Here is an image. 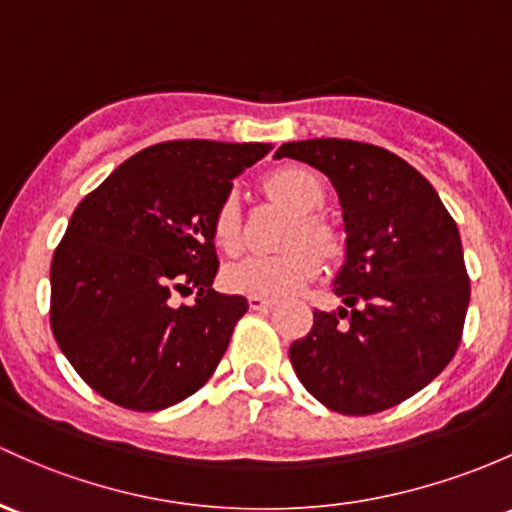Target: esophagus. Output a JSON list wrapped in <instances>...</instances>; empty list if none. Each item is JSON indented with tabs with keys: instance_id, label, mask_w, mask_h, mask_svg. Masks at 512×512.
Instances as JSON below:
<instances>
[{
	"instance_id": "obj_1",
	"label": "esophagus",
	"mask_w": 512,
	"mask_h": 512,
	"mask_svg": "<svg viewBox=\"0 0 512 512\" xmlns=\"http://www.w3.org/2000/svg\"><path fill=\"white\" fill-rule=\"evenodd\" d=\"M249 307L254 312H266V310H271L273 307V300H268V298H258V295H251L249 298Z\"/></svg>"
}]
</instances>
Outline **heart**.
Instances as JSON below:
<instances>
[{
  "instance_id": "obj_1",
  "label": "heart",
  "mask_w": 512,
  "mask_h": 512,
  "mask_svg": "<svg viewBox=\"0 0 512 512\" xmlns=\"http://www.w3.org/2000/svg\"><path fill=\"white\" fill-rule=\"evenodd\" d=\"M266 190L273 197L298 212V224L290 234V244L310 241L324 256L339 251V234L317 210L324 202V183L310 168L285 166L266 178ZM214 244L224 254L241 249V210L234 195H227L217 205L212 217ZM320 273V256L310 246H295L276 256H249L232 263L224 271V285L232 293L258 295L268 300H283L305 288Z\"/></svg>"
}]
</instances>
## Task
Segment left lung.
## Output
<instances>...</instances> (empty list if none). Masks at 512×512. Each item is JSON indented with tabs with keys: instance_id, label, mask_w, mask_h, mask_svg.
I'll return each instance as SVG.
<instances>
[{
	"instance_id": "1",
	"label": "left lung",
	"mask_w": 512,
	"mask_h": 512,
	"mask_svg": "<svg viewBox=\"0 0 512 512\" xmlns=\"http://www.w3.org/2000/svg\"><path fill=\"white\" fill-rule=\"evenodd\" d=\"M322 170L339 195L346 261L337 312L290 346L300 383L342 415L395 408L454 359L471 285L456 222L395 153L349 139L290 141L276 158Z\"/></svg>"
}]
</instances>
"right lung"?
<instances>
[{"mask_svg":"<svg viewBox=\"0 0 512 512\" xmlns=\"http://www.w3.org/2000/svg\"><path fill=\"white\" fill-rule=\"evenodd\" d=\"M271 144L148 146L75 207L51 263V329L82 381L122 408H170L210 381L241 295L212 288V217ZM196 293L192 303L174 302Z\"/></svg>","mask_w":512,"mask_h":512,"instance_id":"1","label":"right lung"}]
</instances>
